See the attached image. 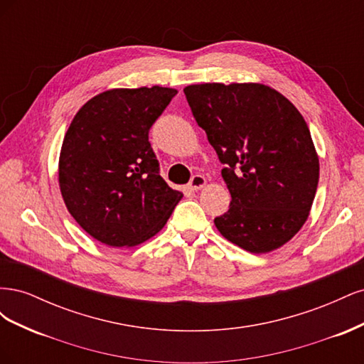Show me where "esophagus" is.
Instances as JSON below:
<instances>
[{"mask_svg": "<svg viewBox=\"0 0 364 364\" xmlns=\"http://www.w3.org/2000/svg\"><path fill=\"white\" fill-rule=\"evenodd\" d=\"M205 185H206V179L203 178L202 174H194L193 178H191V181H190V183H188L190 190H193V191H197V190L203 188Z\"/></svg>", "mask_w": 364, "mask_h": 364, "instance_id": "34e87169", "label": "esophagus"}]
</instances>
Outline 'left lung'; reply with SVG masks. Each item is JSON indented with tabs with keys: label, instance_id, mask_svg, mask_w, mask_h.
<instances>
[{
	"label": "left lung",
	"instance_id": "left-lung-1",
	"mask_svg": "<svg viewBox=\"0 0 364 364\" xmlns=\"http://www.w3.org/2000/svg\"><path fill=\"white\" fill-rule=\"evenodd\" d=\"M191 112L225 165L228 213L214 223L226 240L267 253L306 222L318 182L310 129L294 105L261 83H202L185 90Z\"/></svg>",
	"mask_w": 364,
	"mask_h": 364
}]
</instances>
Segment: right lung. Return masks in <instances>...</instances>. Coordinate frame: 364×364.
Listing matches in <instances>:
<instances>
[{"label": "right lung", "instance_id": "add662e5", "mask_svg": "<svg viewBox=\"0 0 364 364\" xmlns=\"http://www.w3.org/2000/svg\"><path fill=\"white\" fill-rule=\"evenodd\" d=\"M178 94L173 87H118L75 114L59 158V186L70 214L112 247L156 235L182 193L167 185L149 141L153 123Z\"/></svg>", "mask_w": 364, "mask_h": 364}]
</instances>
